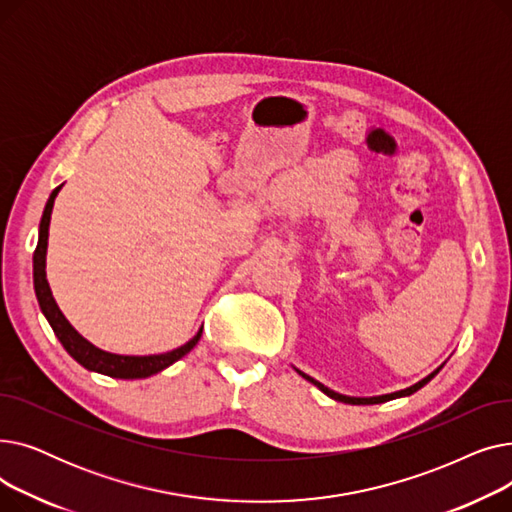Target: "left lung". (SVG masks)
Returning <instances> with one entry per match:
<instances>
[{"label":"left lung","instance_id":"1","mask_svg":"<svg viewBox=\"0 0 512 512\" xmlns=\"http://www.w3.org/2000/svg\"><path fill=\"white\" fill-rule=\"evenodd\" d=\"M440 369H436L434 373H429L425 380H421L419 384H415V386H411V388H407V390H400V392H394V394H384V396H373V398H355V396H344V394H338V392H334V390H330V388H326L324 384H319L317 380H313V378H309L307 373H303V371H299L305 380H309L311 384H315L321 392L324 394H328L330 398H334V400H340V402H348V405H378V402H386V400H392V398H398V396H409V394H413V392H417L419 388H423L429 380L434 378V375L438 373Z\"/></svg>","mask_w":512,"mask_h":512}]
</instances>
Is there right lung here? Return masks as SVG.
<instances>
[{
    "label": "right lung",
    "instance_id": "right-lung-1",
    "mask_svg": "<svg viewBox=\"0 0 512 512\" xmlns=\"http://www.w3.org/2000/svg\"><path fill=\"white\" fill-rule=\"evenodd\" d=\"M60 188H62V184L58 188H53V193L47 199L41 224H39V242H37V249L33 253V280H35V294H37L39 307H41L43 315L47 317L49 326L53 328V334L58 336V340L68 351V355L83 367H87L89 371H97V373H103V375H110V378H120V380H137V378H149V375L170 367L172 363L182 359L186 353H191V348L201 338L203 328L197 332V336L193 340H188L186 344L176 348V351H170V353H164V355H149V357H124V355H114V353L101 351V348L87 342L68 324V319L62 315L56 301H53L47 278H45V253H47L49 220H51L53 201H56V195H58Z\"/></svg>",
    "mask_w": 512,
    "mask_h": 512
}]
</instances>
